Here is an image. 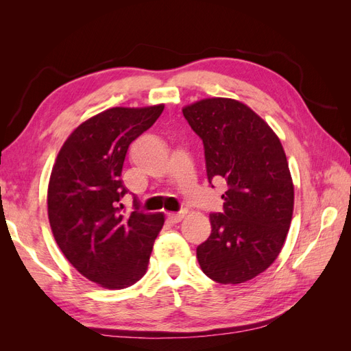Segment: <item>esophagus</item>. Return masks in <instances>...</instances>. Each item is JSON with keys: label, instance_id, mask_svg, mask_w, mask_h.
I'll list each match as a JSON object with an SVG mask.
<instances>
[{"label": "esophagus", "instance_id": "1", "mask_svg": "<svg viewBox=\"0 0 351 351\" xmlns=\"http://www.w3.org/2000/svg\"><path fill=\"white\" fill-rule=\"evenodd\" d=\"M186 215V212L182 210V212H169V214L167 215V218L169 219V222H173V224H176V222H180Z\"/></svg>", "mask_w": 351, "mask_h": 351}]
</instances>
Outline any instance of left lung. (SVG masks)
Segmentation results:
<instances>
[{
    "label": "left lung",
    "mask_w": 351,
    "mask_h": 351,
    "mask_svg": "<svg viewBox=\"0 0 351 351\" xmlns=\"http://www.w3.org/2000/svg\"><path fill=\"white\" fill-rule=\"evenodd\" d=\"M183 115L204 142L209 183L227 184L224 210L209 215L210 236L196 249L199 265L219 284L246 282L277 259L290 228L294 187L282 145L234 99H202Z\"/></svg>",
    "instance_id": "1"
}]
</instances>
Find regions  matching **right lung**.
Wrapping results in <instances>:
<instances>
[{
	"label": "right lung",
	"instance_id": "right-lung-1",
	"mask_svg": "<svg viewBox=\"0 0 351 351\" xmlns=\"http://www.w3.org/2000/svg\"><path fill=\"white\" fill-rule=\"evenodd\" d=\"M164 105L110 108L74 130L62 145L48 186V218L61 252L83 277L120 290L147 268L164 214H125L121 171L130 143L158 120Z\"/></svg>",
	"mask_w": 351,
	"mask_h": 351
}]
</instances>
